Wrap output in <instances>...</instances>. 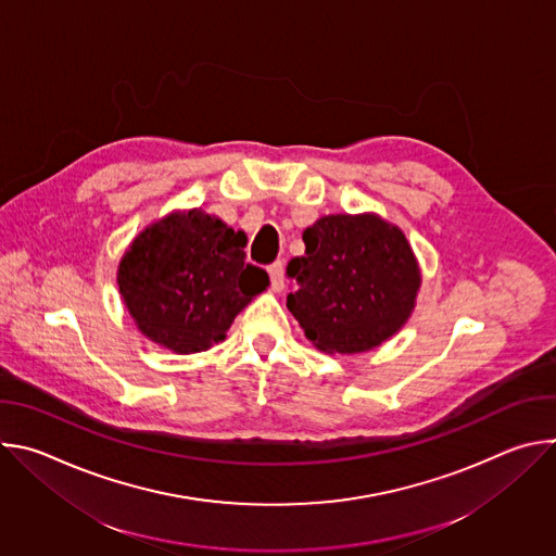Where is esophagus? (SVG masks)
Returning a JSON list of instances; mask_svg holds the SVG:
<instances>
[{"label": "esophagus", "instance_id": "esophagus-1", "mask_svg": "<svg viewBox=\"0 0 556 556\" xmlns=\"http://www.w3.org/2000/svg\"><path fill=\"white\" fill-rule=\"evenodd\" d=\"M268 275H270V286L273 290H281L283 288V262H275L268 266Z\"/></svg>", "mask_w": 556, "mask_h": 556}]
</instances>
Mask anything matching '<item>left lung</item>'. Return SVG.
I'll return each mask as SVG.
<instances>
[{
	"label": "left lung",
	"instance_id": "left-lung-1",
	"mask_svg": "<svg viewBox=\"0 0 556 556\" xmlns=\"http://www.w3.org/2000/svg\"><path fill=\"white\" fill-rule=\"evenodd\" d=\"M305 255L286 277L288 309L328 354L367 352L399 332L414 309L420 270L401 228L376 215H328L303 230Z\"/></svg>",
	"mask_w": 556,
	"mask_h": 556
}]
</instances>
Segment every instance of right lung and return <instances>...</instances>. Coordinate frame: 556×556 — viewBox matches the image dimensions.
I'll return each mask as SVG.
<instances>
[{"label": "right lung", "mask_w": 556, "mask_h": 556, "mask_svg": "<svg viewBox=\"0 0 556 556\" xmlns=\"http://www.w3.org/2000/svg\"><path fill=\"white\" fill-rule=\"evenodd\" d=\"M247 235L200 208L144 228L118 266L121 296L138 330L178 354L204 352L268 286L247 264Z\"/></svg>", "instance_id": "right-lung-1"}]
</instances>
